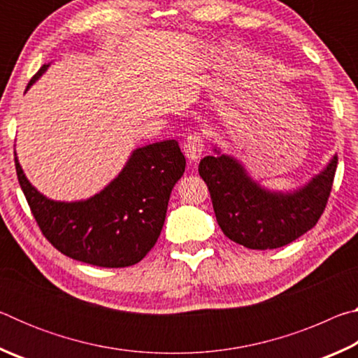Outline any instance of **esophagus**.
I'll return each mask as SVG.
<instances>
[{
    "label": "esophagus",
    "instance_id": "1",
    "mask_svg": "<svg viewBox=\"0 0 358 358\" xmlns=\"http://www.w3.org/2000/svg\"><path fill=\"white\" fill-rule=\"evenodd\" d=\"M183 150H185V155L187 159L192 162L199 161L203 153V138L199 134H191L186 138Z\"/></svg>",
    "mask_w": 358,
    "mask_h": 358
}]
</instances>
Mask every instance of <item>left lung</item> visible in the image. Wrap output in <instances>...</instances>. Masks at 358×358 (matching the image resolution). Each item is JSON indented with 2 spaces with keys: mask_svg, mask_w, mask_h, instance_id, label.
<instances>
[{
  "mask_svg": "<svg viewBox=\"0 0 358 358\" xmlns=\"http://www.w3.org/2000/svg\"><path fill=\"white\" fill-rule=\"evenodd\" d=\"M199 173L208 186L216 221L226 237L250 250L286 246L311 230L324 213L335 178L338 156L305 185L289 191L265 187L238 157L213 145Z\"/></svg>",
  "mask_w": 358,
  "mask_h": 358,
  "instance_id": "obj_1",
  "label": "left lung"
}]
</instances>
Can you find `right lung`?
I'll list each match as a JSON object with an SVG mask.
<instances>
[{
  "label": "right lung",
  "mask_w": 358,
  "mask_h": 358,
  "mask_svg": "<svg viewBox=\"0 0 358 358\" xmlns=\"http://www.w3.org/2000/svg\"><path fill=\"white\" fill-rule=\"evenodd\" d=\"M48 66H42L29 80L25 93ZM185 167L177 141L143 145L132 150L104 189L66 202L36 189L15 153L20 187L45 238L64 256L104 268H123L147 256L164 226L171 192Z\"/></svg>",
  "instance_id": "add662e5"
}]
</instances>
